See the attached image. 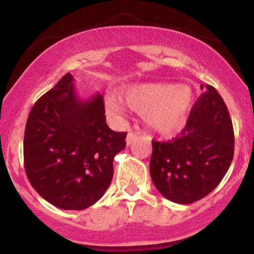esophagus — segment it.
I'll return each instance as SVG.
<instances>
[{"mask_svg": "<svg viewBox=\"0 0 254 254\" xmlns=\"http://www.w3.org/2000/svg\"><path fill=\"white\" fill-rule=\"evenodd\" d=\"M137 136H138V133H137V132H129V133H127V144L130 145L131 142H132L135 138H137Z\"/></svg>", "mask_w": 254, "mask_h": 254, "instance_id": "obj_1", "label": "esophagus"}]
</instances>
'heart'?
I'll list each match as a JSON object with an SVG mask.
<instances>
[{
	"mask_svg": "<svg viewBox=\"0 0 254 254\" xmlns=\"http://www.w3.org/2000/svg\"><path fill=\"white\" fill-rule=\"evenodd\" d=\"M122 100L131 111L145 117L156 133L173 136L185 127L194 94L185 84L141 83L125 90ZM106 106L112 115L122 111L115 98L107 99Z\"/></svg>",
	"mask_w": 254,
	"mask_h": 254,
	"instance_id": "b5f03b06",
	"label": "heart"
}]
</instances>
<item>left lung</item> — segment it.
I'll return each instance as SVG.
<instances>
[{
  "label": "left lung",
  "instance_id": "obj_1",
  "mask_svg": "<svg viewBox=\"0 0 254 254\" xmlns=\"http://www.w3.org/2000/svg\"><path fill=\"white\" fill-rule=\"evenodd\" d=\"M192 106L179 137L153 141L150 177L165 198L190 204L209 194L223 179L234 155V130L228 109L212 86Z\"/></svg>",
  "mask_w": 254,
  "mask_h": 254
}]
</instances>
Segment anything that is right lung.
<instances>
[{
  "label": "right lung",
  "instance_id": "right-lung-1",
  "mask_svg": "<svg viewBox=\"0 0 254 254\" xmlns=\"http://www.w3.org/2000/svg\"><path fill=\"white\" fill-rule=\"evenodd\" d=\"M127 132L106 124L103 95L81 100L70 72L32 107L25 127L24 164L31 185L63 210H83L104 196L113 159Z\"/></svg>",
  "mask_w": 254,
  "mask_h": 254
}]
</instances>
